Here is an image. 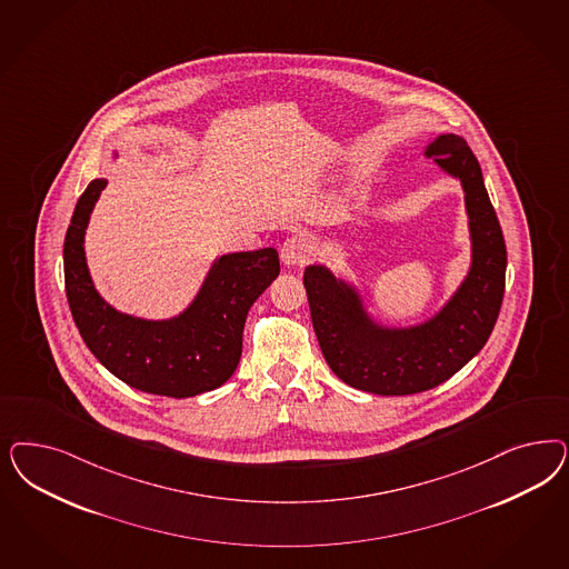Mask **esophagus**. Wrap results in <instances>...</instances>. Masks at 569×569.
<instances>
[{
  "instance_id": "1",
  "label": "esophagus",
  "mask_w": 569,
  "mask_h": 569,
  "mask_svg": "<svg viewBox=\"0 0 569 569\" xmlns=\"http://www.w3.org/2000/svg\"><path fill=\"white\" fill-rule=\"evenodd\" d=\"M313 256V242L308 237H291L284 240L282 249H280V257L287 266H303L308 263Z\"/></svg>"
}]
</instances>
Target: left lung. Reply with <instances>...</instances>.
I'll use <instances>...</instances> for the list:
<instances>
[{
    "label": "left lung",
    "mask_w": 569,
    "mask_h": 569,
    "mask_svg": "<svg viewBox=\"0 0 569 569\" xmlns=\"http://www.w3.org/2000/svg\"><path fill=\"white\" fill-rule=\"evenodd\" d=\"M425 154L462 183L473 240L471 270L438 316L410 329H383L368 318L358 293L327 268L310 266L303 274L330 370L349 387L377 396H412L448 381L486 346L505 295L507 247L476 154L455 133L433 140Z\"/></svg>",
    "instance_id": "1"
}]
</instances>
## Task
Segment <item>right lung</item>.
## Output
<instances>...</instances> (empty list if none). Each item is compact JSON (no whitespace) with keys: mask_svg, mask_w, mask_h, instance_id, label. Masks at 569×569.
<instances>
[{"mask_svg":"<svg viewBox=\"0 0 569 569\" xmlns=\"http://www.w3.org/2000/svg\"><path fill=\"white\" fill-rule=\"evenodd\" d=\"M107 180L79 197L64 237V287L74 325L98 362L133 389L192 398L223 386L239 367L247 313L278 272L276 249L221 256L197 299L173 320L152 322L112 310L93 289L83 237Z\"/></svg>","mask_w":569,"mask_h":569,"instance_id":"right-lung-1","label":"right lung"}]
</instances>
